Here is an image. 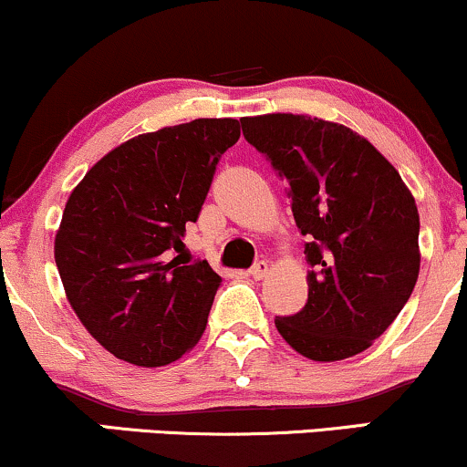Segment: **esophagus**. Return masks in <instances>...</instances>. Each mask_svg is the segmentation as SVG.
<instances>
[{
	"label": "esophagus",
	"instance_id": "1",
	"mask_svg": "<svg viewBox=\"0 0 467 467\" xmlns=\"http://www.w3.org/2000/svg\"><path fill=\"white\" fill-rule=\"evenodd\" d=\"M267 272H270V264H267L265 259L256 261V264L250 267V276L256 278V281H261V278H264V276L267 275Z\"/></svg>",
	"mask_w": 467,
	"mask_h": 467
}]
</instances>
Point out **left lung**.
<instances>
[{
  "mask_svg": "<svg viewBox=\"0 0 467 467\" xmlns=\"http://www.w3.org/2000/svg\"><path fill=\"white\" fill-rule=\"evenodd\" d=\"M244 136L285 180L307 237V303L278 334L316 362L362 353L398 318L420 275V213L395 166L367 138L320 118L265 114Z\"/></svg>",
  "mask_w": 467,
  "mask_h": 467,
  "instance_id": "left-lung-1",
  "label": "left lung"
}]
</instances>
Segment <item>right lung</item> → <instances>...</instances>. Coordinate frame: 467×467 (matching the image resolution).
<instances>
[{"mask_svg":"<svg viewBox=\"0 0 467 467\" xmlns=\"http://www.w3.org/2000/svg\"><path fill=\"white\" fill-rule=\"evenodd\" d=\"M234 118H197L122 142L72 191L55 261L80 323L118 360L164 367L197 345L222 276L186 252Z\"/></svg>","mask_w":467,"mask_h":467,"instance_id":"obj_1","label":"right lung"}]
</instances>
